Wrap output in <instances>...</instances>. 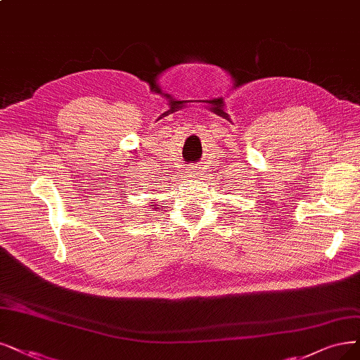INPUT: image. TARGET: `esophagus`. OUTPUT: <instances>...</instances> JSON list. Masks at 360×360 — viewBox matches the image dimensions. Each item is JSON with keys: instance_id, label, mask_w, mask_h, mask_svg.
Here are the masks:
<instances>
[{"instance_id": "obj_1", "label": "esophagus", "mask_w": 360, "mask_h": 360, "mask_svg": "<svg viewBox=\"0 0 360 360\" xmlns=\"http://www.w3.org/2000/svg\"><path fill=\"white\" fill-rule=\"evenodd\" d=\"M200 173H198V167H190L188 169V176L190 178H197Z\"/></svg>"}]
</instances>
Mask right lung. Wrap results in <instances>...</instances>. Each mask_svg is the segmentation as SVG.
<instances>
[{"mask_svg":"<svg viewBox=\"0 0 360 360\" xmlns=\"http://www.w3.org/2000/svg\"><path fill=\"white\" fill-rule=\"evenodd\" d=\"M151 203H153V202H151ZM150 206H153V209H157V207H155L157 205H150Z\"/></svg>","mask_w":360,"mask_h":360,"instance_id":"obj_1","label":"right lung"}]
</instances>
